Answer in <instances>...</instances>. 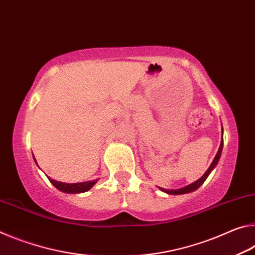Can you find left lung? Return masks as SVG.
Returning a JSON list of instances; mask_svg holds the SVG:
<instances>
[{
    "instance_id": "left-lung-1",
    "label": "left lung",
    "mask_w": 255,
    "mask_h": 255,
    "mask_svg": "<svg viewBox=\"0 0 255 255\" xmlns=\"http://www.w3.org/2000/svg\"><path fill=\"white\" fill-rule=\"evenodd\" d=\"M223 145H224V140L222 139V142H220V147H219V149H218V152H217V155H216V157H215V159L212 160L210 167H209V168L207 169V172L203 174V176H202L201 178H199L198 181H195L194 183H192V184L187 185V186H185V187H182V189H178V190H166V189H164V187H159V190H160V191H162V192H165V193L174 194V195H176V194L190 193V192H193V191L197 190L198 187H200V185L203 184V182L206 181L208 176H209V174L211 173V170L215 168L217 164H218V161H219V159H220V156H222Z\"/></svg>"
}]
</instances>
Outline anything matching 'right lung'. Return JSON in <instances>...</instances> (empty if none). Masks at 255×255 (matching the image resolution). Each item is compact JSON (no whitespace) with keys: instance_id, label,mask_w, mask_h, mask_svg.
<instances>
[{"instance_id":"add662e5","label":"right lung","mask_w":255,"mask_h":255,"mask_svg":"<svg viewBox=\"0 0 255 255\" xmlns=\"http://www.w3.org/2000/svg\"><path fill=\"white\" fill-rule=\"evenodd\" d=\"M33 159H35V157H33ZM48 179L57 190L65 192V193H82V192H87L88 190H90L91 187L97 183V179H96V181H88V182H82V183H62V182L55 181V179H52L51 177H48Z\"/></svg>"}]
</instances>
